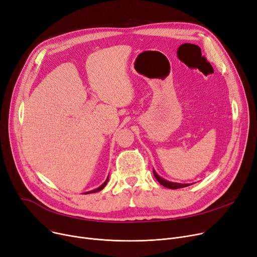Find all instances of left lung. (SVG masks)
I'll use <instances>...</instances> for the list:
<instances>
[{
	"instance_id": "obj_1",
	"label": "left lung",
	"mask_w": 257,
	"mask_h": 257,
	"mask_svg": "<svg viewBox=\"0 0 257 257\" xmlns=\"http://www.w3.org/2000/svg\"><path fill=\"white\" fill-rule=\"evenodd\" d=\"M153 174H154L155 178L157 179V181H158L161 185H164V186H166V187H168V188H172V190H176V188L186 187V186H188V185H191L190 183H177V182L168 181V180H166V179H164V178H161V177L159 176V175L155 172L154 169H153Z\"/></svg>"
}]
</instances>
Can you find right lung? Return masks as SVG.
<instances>
[{"instance_id": "1", "label": "right lung", "mask_w": 257, "mask_h": 257, "mask_svg": "<svg viewBox=\"0 0 257 257\" xmlns=\"http://www.w3.org/2000/svg\"><path fill=\"white\" fill-rule=\"evenodd\" d=\"M108 180H109V176L107 177V179L104 181V183L102 184V185H100L99 187H97V188H94V190H92V191H89V192H86V193H84V194H92V193H97V192H100L101 190H103V188L106 186V184H107V182H108Z\"/></svg>"}]
</instances>
